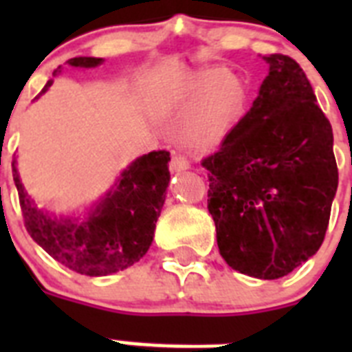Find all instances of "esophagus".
Wrapping results in <instances>:
<instances>
[{
  "instance_id": "esophagus-1",
  "label": "esophagus",
  "mask_w": 352,
  "mask_h": 352,
  "mask_svg": "<svg viewBox=\"0 0 352 352\" xmlns=\"http://www.w3.org/2000/svg\"><path fill=\"white\" fill-rule=\"evenodd\" d=\"M188 167H190V162L186 160V157H183V155H174V157L170 158L169 169L173 170V173H182V170H186Z\"/></svg>"
}]
</instances>
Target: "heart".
Returning a JSON list of instances; mask_svg holds the SVG:
<instances>
[{"instance_id":"heart-1","label":"heart","mask_w":352,"mask_h":352,"mask_svg":"<svg viewBox=\"0 0 352 352\" xmlns=\"http://www.w3.org/2000/svg\"><path fill=\"white\" fill-rule=\"evenodd\" d=\"M206 83L208 86L183 120V135L199 146L217 141L236 120L243 104V89L238 80L222 70H208L169 89L160 98L162 109L182 113Z\"/></svg>"}]
</instances>
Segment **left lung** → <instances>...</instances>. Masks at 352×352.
I'll use <instances>...</instances> for the list:
<instances>
[{
  "label": "left lung",
  "instance_id": "left-lung-1",
  "mask_svg": "<svg viewBox=\"0 0 352 352\" xmlns=\"http://www.w3.org/2000/svg\"><path fill=\"white\" fill-rule=\"evenodd\" d=\"M250 111L203 160L220 256L263 280L289 275L319 250L338 186L333 132L309 79L284 54Z\"/></svg>",
  "mask_w": 352,
  "mask_h": 352
}]
</instances>
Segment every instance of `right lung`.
I'll list each match as a JSON object with an SVG mask.
<instances>
[{"mask_svg": "<svg viewBox=\"0 0 352 352\" xmlns=\"http://www.w3.org/2000/svg\"><path fill=\"white\" fill-rule=\"evenodd\" d=\"M100 63L102 58L68 60L76 68H93ZM51 84L49 80L42 93ZM169 160L166 149L139 157L82 220L58 219L36 208L24 190L14 160L12 170L26 231L52 259L80 275L105 276L130 268L153 241L155 223L166 203L170 179Z\"/></svg>", "mask_w": 352, "mask_h": 352, "instance_id": "1", "label": "right lung"}]
</instances>
